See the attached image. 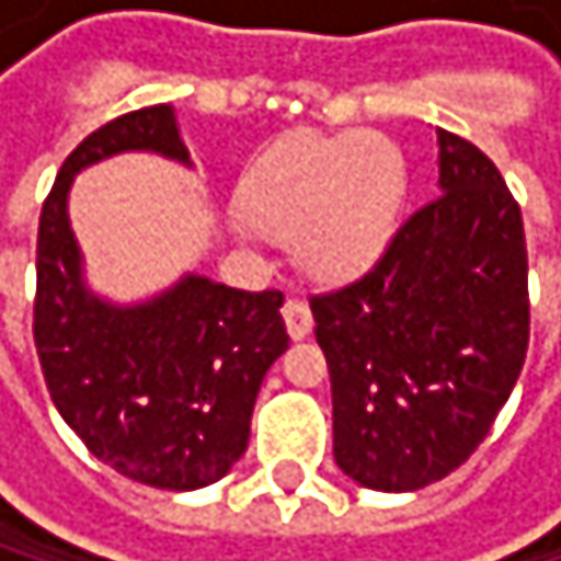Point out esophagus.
<instances>
[{
    "instance_id": "esophagus-1",
    "label": "esophagus",
    "mask_w": 561,
    "mask_h": 561,
    "mask_svg": "<svg viewBox=\"0 0 561 561\" xmlns=\"http://www.w3.org/2000/svg\"><path fill=\"white\" fill-rule=\"evenodd\" d=\"M283 316H286V330H289L293 340H306L309 336V330H312V312H309V306L302 299H289L283 306Z\"/></svg>"
}]
</instances>
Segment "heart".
Returning <instances> with one entry per match:
<instances>
[{"label":"heart","mask_w":561,"mask_h":561,"mask_svg":"<svg viewBox=\"0 0 561 561\" xmlns=\"http://www.w3.org/2000/svg\"><path fill=\"white\" fill-rule=\"evenodd\" d=\"M403 147L380 130L293 134L242 171L234 205L316 278H350L393 239L407 205Z\"/></svg>","instance_id":"1"}]
</instances>
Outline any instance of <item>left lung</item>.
Returning a JSON list of instances; mask_svg holds the SVG:
<instances>
[{"instance_id": "left-lung-1", "label": "left lung", "mask_w": 561, "mask_h": 561, "mask_svg": "<svg viewBox=\"0 0 561 561\" xmlns=\"http://www.w3.org/2000/svg\"><path fill=\"white\" fill-rule=\"evenodd\" d=\"M437 187L356 283L309 302L333 380V458L374 491L461 468L528 350V252L505 178L437 130Z\"/></svg>"}]
</instances>
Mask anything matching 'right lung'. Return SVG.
Segmentation results:
<instances>
[{"mask_svg": "<svg viewBox=\"0 0 561 561\" xmlns=\"http://www.w3.org/2000/svg\"><path fill=\"white\" fill-rule=\"evenodd\" d=\"M117 154L191 168L174 106L103 124L62 161L39 215L33 336L56 411L93 458L150 488L195 491L245 455L259 387L289 350L283 293L184 272L137 302L100 296L70 225V191L80 171Z\"/></svg>", "mask_w": 561, "mask_h": 561, "instance_id": "1", "label": "right lung"}]
</instances>
